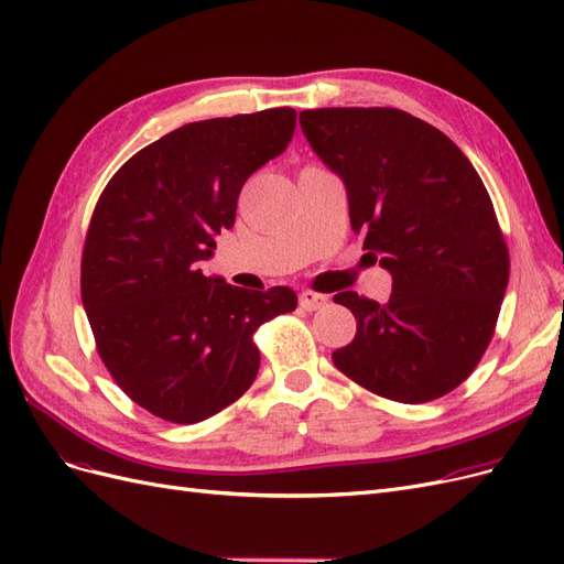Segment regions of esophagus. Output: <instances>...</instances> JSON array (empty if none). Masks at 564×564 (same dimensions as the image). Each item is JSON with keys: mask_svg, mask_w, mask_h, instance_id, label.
Here are the masks:
<instances>
[{"mask_svg": "<svg viewBox=\"0 0 564 564\" xmlns=\"http://www.w3.org/2000/svg\"><path fill=\"white\" fill-rule=\"evenodd\" d=\"M327 301H329L327 296L315 294V292H311V289H305V292L299 294V303H301V308H305V311H319Z\"/></svg>", "mask_w": 564, "mask_h": 564, "instance_id": "obj_1", "label": "esophagus"}]
</instances>
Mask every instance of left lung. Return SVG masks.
<instances>
[{"mask_svg":"<svg viewBox=\"0 0 564 564\" xmlns=\"http://www.w3.org/2000/svg\"><path fill=\"white\" fill-rule=\"evenodd\" d=\"M301 129L344 178L362 249L392 275L388 303L334 296L357 319L336 369L395 402L447 395L482 360L508 286L482 178L445 133L398 108L303 110Z\"/></svg>","mask_w":564,"mask_h":564,"instance_id":"obj_1","label":"left lung"}]
</instances>
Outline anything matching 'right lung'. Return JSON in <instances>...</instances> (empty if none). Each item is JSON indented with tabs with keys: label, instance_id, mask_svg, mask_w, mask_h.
<instances>
[{
	"label": "right lung",
	"instance_id": "1",
	"mask_svg": "<svg viewBox=\"0 0 564 564\" xmlns=\"http://www.w3.org/2000/svg\"><path fill=\"white\" fill-rule=\"evenodd\" d=\"M296 110L185 124L119 166L82 251V303L110 377L150 414L197 423L242 398L259 373L253 334L296 311L265 292L202 275L214 237L235 226L247 178L286 150Z\"/></svg>",
	"mask_w": 564,
	"mask_h": 564
}]
</instances>
